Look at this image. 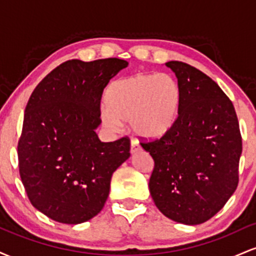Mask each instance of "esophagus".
<instances>
[{
	"mask_svg": "<svg viewBox=\"0 0 256 256\" xmlns=\"http://www.w3.org/2000/svg\"><path fill=\"white\" fill-rule=\"evenodd\" d=\"M140 146H138V143L136 142V140H131V149H130L131 154H136V152H140Z\"/></svg>",
	"mask_w": 256,
	"mask_h": 256,
	"instance_id": "obj_1",
	"label": "esophagus"
}]
</instances>
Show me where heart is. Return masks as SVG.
I'll list each match as a JSON object with an SVG mask.
<instances>
[{
	"mask_svg": "<svg viewBox=\"0 0 256 256\" xmlns=\"http://www.w3.org/2000/svg\"><path fill=\"white\" fill-rule=\"evenodd\" d=\"M180 102V86L171 74L138 73L110 85L101 120L110 131L130 122L140 140H161L177 124Z\"/></svg>",
	"mask_w": 256,
	"mask_h": 256,
	"instance_id": "heart-1",
	"label": "heart"
}]
</instances>
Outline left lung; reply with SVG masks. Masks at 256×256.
<instances>
[{"label": "left lung", "mask_w": 256, "mask_h": 256, "mask_svg": "<svg viewBox=\"0 0 256 256\" xmlns=\"http://www.w3.org/2000/svg\"><path fill=\"white\" fill-rule=\"evenodd\" d=\"M182 91L178 122L161 140L140 143L154 160L152 201L185 225L207 222L238 184L242 138L234 104L216 82L190 64L170 61Z\"/></svg>", "instance_id": "1"}]
</instances>
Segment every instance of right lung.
Instances as JSON below:
<instances>
[{
	"label": "right lung",
	"mask_w": 256,
	"mask_h": 256,
	"mask_svg": "<svg viewBox=\"0 0 256 256\" xmlns=\"http://www.w3.org/2000/svg\"><path fill=\"white\" fill-rule=\"evenodd\" d=\"M128 62L120 58L61 64L37 85L25 108L18 144L28 200L62 224L101 212L114 171L130 158V140L101 142L96 128L102 92Z\"/></svg>",
	"instance_id": "1"
}]
</instances>
